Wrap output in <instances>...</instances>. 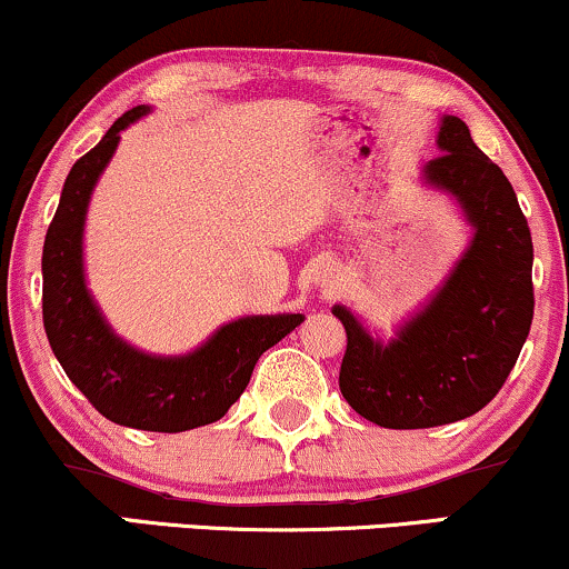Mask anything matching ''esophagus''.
Instances as JSON below:
<instances>
[{"label": "esophagus", "mask_w": 569, "mask_h": 569, "mask_svg": "<svg viewBox=\"0 0 569 569\" xmlns=\"http://www.w3.org/2000/svg\"><path fill=\"white\" fill-rule=\"evenodd\" d=\"M315 280H318L320 291H330V289H333V286H336V272L326 268V270L318 272V278H315Z\"/></svg>", "instance_id": "esophagus-1"}]
</instances>
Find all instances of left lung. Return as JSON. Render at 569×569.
Instances as JSON below:
<instances>
[{
  "label": "left lung",
  "instance_id": "left-lung-1",
  "mask_svg": "<svg viewBox=\"0 0 569 569\" xmlns=\"http://www.w3.org/2000/svg\"><path fill=\"white\" fill-rule=\"evenodd\" d=\"M438 149L426 181L462 204L476 228L470 249L386 347L349 309L333 307L347 330L338 386L380 428H436L480 412L505 386L533 322V239L512 183L455 114L443 118Z\"/></svg>",
  "mask_w": 569,
  "mask_h": 569
}]
</instances>
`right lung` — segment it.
I'll return each instance as SVG.
<instances>
[{
  "label": "right lung",
  "mask_w": 569,
  "mask_h": 569,
  "mask_svg": "<svg viewBox=\"0 0 569 569\" xmlns=\"http://www.w3.org/2000/svg\"><path fill=\"white\" fill-rule=\"evenodd\" d=\"M147 112L149 107L139 104L120 114L64 178L41 254V312L49 347L64 376L99 415L126 428L181 433L220 420L243 393L257 359L305 318H241L222 326L204 347L186 357H149L112 333L86 291L83 220L93 183L110 162L120 131Z\"/></svg>",
  "instance_id": "add662e5"
}]
</instances>
